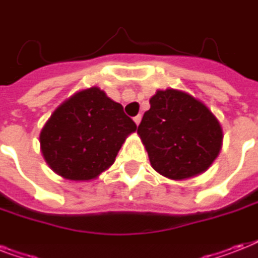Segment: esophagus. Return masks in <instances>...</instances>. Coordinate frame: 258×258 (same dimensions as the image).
I'll return each instance as SVG.
<instances>
[{"instance_id":"1","label":"esophagus","mask_w":258,"mask_h":258,"mask_svg":"<svg viewBox=\"0 0 258 258\" xmlns=\"http://www.w3.org/2000/svg\"><path fill=\"white\" fill-rule=\"evenodd\" d=\"M141 120H142V116H141V115H137V116L134 117V121H135V124H137V125H139V123H141Z\"/></svg>"}]
</instances>
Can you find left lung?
I'll return each mask as SVG.
<instances>
[{
	"label": "left lung",
	"mask_w": 258,
	"mask_h": 258,
	"mask_svg": "<svg viewBox=\"0 0 258 258\" xmlns=\"http://www.w3.org/2000/svg\"><path fill=\"white\" fill-rule=\"evenodd\" d=\"M138 135L153 169L174 180L200 175L212 166L222 147V128L210 109L191 95L157 91L150 99Z\"/></svg>",
	"instance_id": "obj_1"
}]
</instances>
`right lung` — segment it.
Returning <instances> with one entry per match:
<instances>
[{"mask_svg":"<svg viewBox=\"0 0 258 258\" xmlns=\"http://www.w3.org/2000/svg\"><path fill=\"white\" fill-rule=\"evenodd\" d=\"M137 124L99 87L79 91L60 104L40 133L42 157L57 175L91 180L115 162Z\"/></svg>","mask_w":258,"mask_h":258,"instance_id":"1","label":"right lung"}]
</instances>
